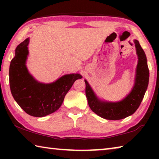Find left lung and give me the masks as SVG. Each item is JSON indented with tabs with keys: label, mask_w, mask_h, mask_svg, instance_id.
<instances>
[{
	"label": "left lung",
	"mask_w": 159,
	"mask_h": 159,
	"mask_svg": "<svg viewBox=\"0 0 159 159\" xmlns=\"http://www.w3.org/2000/svg\"><path fill=\"white\" fill-rule=\"evenodd\" d=\"M134 43L138 55L135 83L131 93L123 100L118 102L99 101L88 83L85 80V95L88 105L93 112L105 119L120 120L134 114L140 105L147 90L149 78L147 57L137 40H134Z\"/></svg>",
	"instance_id": "left-lung-1"
}]
</instances>
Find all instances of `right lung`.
I'll use <instances>...</instances> for the list:
<instances>
[{"label":"right lung","mask_w":159,"mask_h":159,"mask_svg":"<svg viewBox=\"0 0 159 159\" xmlns=\"http://www.w3.org/2000/svg\"><path fill=\"white\" fill-rule=\"evenodd\" d=\"M29 39L18 45L10 65V87L15 100L26 114L43 117L60 108L64 97L80 74H68L50 84L37 82L29 74L25 63Z\"/></svg>","instance_id":"obj_1"}]
</instances>
